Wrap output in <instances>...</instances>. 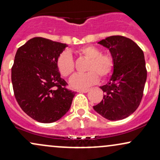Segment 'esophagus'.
I'll list each match as a JSON object with an SVG mask.
<instances>
[{
    "label": "esophagus",
    "instance_id": "obj_1",
    "mask_svg": "<svg viewBox=\"0 0 160 160\" xmlns=\"http://www.w3.org/2000/svg\"><path fill=\"white\" fill-rule=\"evenodd\" d=\"M89 91V89L88 88H86V89H80V90H78V92H82V93H86V92H88Z\"/></svg>",
    "mask_w": 160,
    "mask_h": 160
}]
</instances>
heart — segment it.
Segmentation results:
<instances>
[{"label":"heart","instance_id":"b5f03b06","mask_svg":"<svg viewBox=\"0 0 160 160\" xmlns=\"http://www.w3.org/2000/svg\"><path fill=\"white\" fill-rule=\"evenodd\" d=\"M77 53L88 59L85 74L74 75L70 80L72 88H85L95 83L98 80L108 78L114 69V59L109 53H102L98 48L93 45H86L79 48ZM57 67L62 77L68 78L74 72V62L68 52H63L57 60Z\"/></svg>","mask_w":160,"mask_h":160}]
</instances>
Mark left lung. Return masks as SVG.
I'll return each instance as SVG.
<instances>
[{
    "label": "left lung",
    "instance_id": "obj_1",
    "mask_svg": "<svg viewBox=\"0 0 160 160\" xmlns=\"http://www.w3.org/2000/svg\"><path fill=\"white\" fill-rule=\"evenodd\" d=\"M98 44L110 51L114 69L108 82L100 86L103 100L93 108L108 120H122L132 114L142 101L147 79L145 56L137 44L124 36H109Z\"/></svg>",
    "mask_w": 160,
    "mask_h": 160
}]
</instances>
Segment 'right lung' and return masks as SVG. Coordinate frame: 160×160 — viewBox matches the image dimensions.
<instances>
[{
    "instance_id": "1",
    "label": "right lung",
    "mask_w": 160,
    "mask_h": 160,
    "mask_svg": "<svg viewBox=\"0 0 160 160\" xmlns=\"http://www.w3.org/2000/svg\"><path fill=\"white\" fill-rule=\"evenodd\" d=\"M66 44L35 37L21 46L12 67L14 95L22 110L41 123L58 121L70 109L75 92L66 88L57 60Z\"/></svg>"
}]
</instances>
